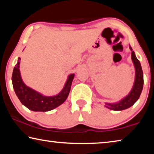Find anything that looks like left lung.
I'll list each match as a JSON object with an SVG mask.
<instances>
[{
    "instance_id": "obj_1",
    "label": "left lung",
    "mask_w": 154,
    "mask_h": 154,
    "mask_svg": "<svg viewBox=\"0 0 154 154\" xmlns=\"http://www.w3.org/2000/svg\"><path fill=\"white\" fill-rule=\"evenodd\" d=\"M130 49L132 51L131 57L132 62H133L134 65L135 70H136L134 86L132 88L131 92H130L129 94L126 97L121 100L119 102L113 104H106V107L111 109V110L122 111L130 107V106L133 105L137 102V100L139 98V96L142 92L143 87V73L141 65H140L139 60L137 58L134 52L132 51V49L130 46Z\"/></svg>"
}]
</instances>
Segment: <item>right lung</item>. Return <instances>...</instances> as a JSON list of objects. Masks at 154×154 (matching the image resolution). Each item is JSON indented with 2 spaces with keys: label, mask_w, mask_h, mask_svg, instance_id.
I'll list each match as a JSON object with an SVG mask.
<instances>
[{
  "label": "right lung",
  "mask_w": 154,
  "mask_h": 154,
  "mask_svg": "<svg viewBox=\"0 0 154 154\" xmlns=\"http://www.w3.org/2000/svg\"><path fill=\"white\" fill-rule=\"evenodd\" d=\"M20 58L15 64L12 75V83L15 92L20 102L30 110L34 111H48L62 105L67 98L71 90L72 82L75 75H69L63 90L58 95L54 96H44L27 87L21 78L20 72Z\"/></svg>",
  "instance_id": "right-lung-1"
}]
</instances>
